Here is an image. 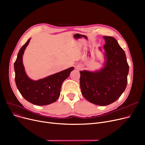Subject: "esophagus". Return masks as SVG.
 <instances>
[{
	"label": "esophagus",
	"instance_id": "obj_1",
	"mask_svg": "<svg viewBox=\"0 0 145 145\" xmlns=\"http://www.w3.org/2000/svg\"><path fill=\"white\" fill-rule=\"evenodd\" d=\"M76 69H78V70H80L81 68H82V66L78 65V66H76Z\"/></svg>",
	"mask_w": 145,
	"mask_h": 145
}]
</instances>
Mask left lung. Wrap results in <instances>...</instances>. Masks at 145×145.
Returning <instances> with one entry per match:
<instances>
[{
    "label": "left lung",
    "instance_id": "1",
    "mask_svg": "<svg viewBox=\"0 0 145 145\" xmlns=\"http://www.w3.org/2000/svg\"><path fill=\"white\" fill-rule=\"evenodd\" d=\"M103 67L96 71L80 72L82 95L99 106L108 105L118 99L126 88L129 73L125 53L115 38L103 36ZM99 49L102 51L101 48Z\"/></svg>",
    "mask_w": 145,
    "mask_h": 145
}]
</instances>
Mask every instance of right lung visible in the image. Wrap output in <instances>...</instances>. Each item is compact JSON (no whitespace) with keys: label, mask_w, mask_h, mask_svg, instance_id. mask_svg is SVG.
<instances>
[{"label":"right lung","mask_w":145,"mask_h":145,"mask_svg":"<svg viewBox=\"0 0 145 145\" xmlns=\"http://www.w3.org/2000/svg\"><path fill=\"white\" fill-rule=\"evenodd\" d=\"M30 40V38L20 48L14 63L15 82L22 96L30 103L38 106L49 105L59 98L62 83L74 67H69L37 80L31 79L27 75L23 64V55Z\"/></svg>","instance_id":"1"}]
</instances>
